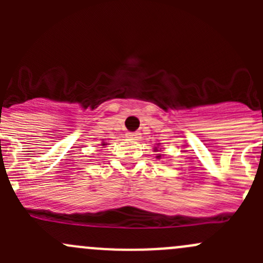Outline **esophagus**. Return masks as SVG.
I'll return each mask as SVG.
<instances>
[{"instance_id": "1", "label": "esophagus", "mask_w": 263, "mask_h": 263, "mask_svg": "<svg viewBox=\"0 0 263 263\" xmlns=\"http://www.w3.org/2000/svg\"><path fill=\"white\" fill-rule=\"evenodd\" d=\"M127 136L131 137V139H139L140 134L139 132H128V134H127Z\"/></svg>"}]
</instances>
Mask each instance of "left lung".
Instances as JSON below:
<instances>
[{"label": "left lung", "mask_w": 263, "mask_h": 263, "mask_svg": "<svg viewBox=\"0 0 263 263\" xmlns=\"http://www.w3.org/2000/svg\"><path fill=\"white\" fill-rule=\"evenodd\" d=\"M158 158H160V155H159V156H158Z\"/></svg>", "instance_id": "obj_1"}]
</instances>
